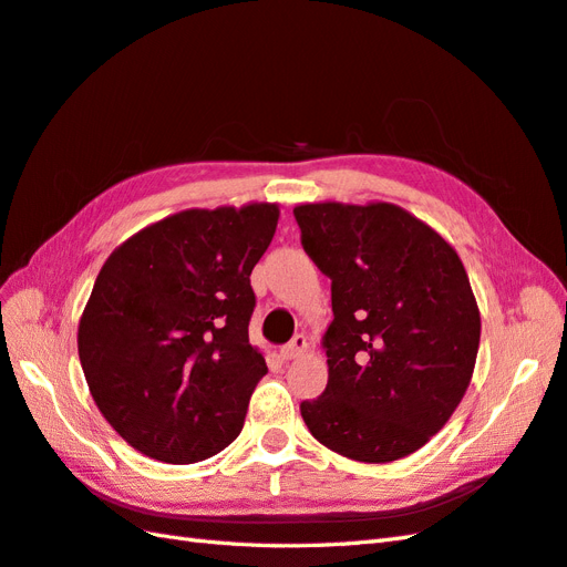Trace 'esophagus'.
<instances>
[{"label": "esophagus", "mask_w": 567, "mask_h": 567, "mask_svg": "<svg viewBox=\"0 0 567 567\" xmlns=\"http://www.w3.org/2000/svg\"><path fill=\"white\" fill-rule=\"evenodd\" d=\"M306 349H309V339H306L303 334H295L292 339H289V344H285L280 349V355H282V361H292V359H299Z\"/></svg>", "instance_id": "34e87169"}]
</instances>
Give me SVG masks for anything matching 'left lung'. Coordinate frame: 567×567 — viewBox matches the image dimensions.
I'll return each instance as SVG.
<instances>
[{"label": "left lung", "instance_id": "obj_1", "mask_svg": "<svg viewBox=\"0 0 567 567\" xmlns=\"http://www.w3.org/2000/svg\"><path fill=\"white\" fill-rule=\"evenodd\" d=\"M303 251L332 280L328 386L301 401L320 444L361 463L413 454L456 411L480 311L454 247L394 204H301Z\"/></svg>", "mask_w": 567, "mask_h": 567}]
</instances>
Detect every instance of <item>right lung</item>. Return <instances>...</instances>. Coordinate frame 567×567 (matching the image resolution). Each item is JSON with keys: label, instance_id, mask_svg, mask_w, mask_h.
Wrapping results in <instances>:
<instances>
[{"label": "right lung", "instance_id": "1", "mask_svg": "<svg viewBox=\"0 0 567 567\" xmlns=\"http://www.w3.org/2000/svg\"><path fill=\"white\" fill-rule=\"evenodd\" d=\"M278 218L275 204L189 208L123 241L96 275L80 365L109 425L140 454L197 463L241 432L268 373L249 344V275Z\"/></svg>", "mask_w": 567, "mask_h": 567}]
</instances>
